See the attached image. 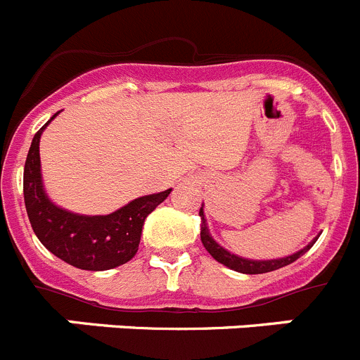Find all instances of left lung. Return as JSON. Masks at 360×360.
<instances>
[{"instance_id": "obj_1", "label": "left lung", "mask_w": 360, "mask_h": 360, "mask_svg": "<svg viewBox=\"0 0 360 360\" xmlns=\"http://www.w3.org/2000/svg\"><path fill=\"white\" fill-rule=\"evenodd\" d=\"M200 218H202V229H200V238H202L203 247L207 249V252L214 257L216 262H219L221 265L229 266V269L241 272V274H265V272H272V270H278L281 266H287L290 263H294L297 257L303 256L308 249H311V245L316 243L317 238L311 243H308L304 249H301L299 252L292 254V256L281 257V259H266V262H252V259H245V257L234 256L229 250H225L224 247H219L212 236L207 231V224H205V216H203V209L200 207Z\"/></svg>"}]
</instances>
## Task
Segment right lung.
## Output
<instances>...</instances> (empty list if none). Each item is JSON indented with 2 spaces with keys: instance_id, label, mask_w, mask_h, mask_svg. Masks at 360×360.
<instances>
[{
  "instance_id": "add662e5",
  "label": "right lung",
  "mask_w": 360,
  "mask_h": 360,
  "mask_svg": "<svg viewBox=\"0 0 360 360\" xmlns=\"http://www.w3.org/2000/svg\"><path fill=\"white\" fill-rule=\"evenodd\" d=\"M50 120L34 135L23 173L25 207L36 236L50 252L77 269L110 270L128 263L139 250L146 218L171 189L141 196L108 216H81L57 207L41 182L39 139Z\"/></svg>"
}]
</instances>
